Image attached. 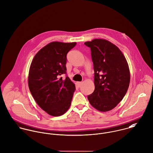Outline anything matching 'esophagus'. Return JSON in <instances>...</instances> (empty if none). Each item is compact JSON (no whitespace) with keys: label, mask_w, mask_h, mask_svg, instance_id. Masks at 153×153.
Masks as SVG:
<instances>
[{"label":"esophagus","mask_w":153,"mask_h":153,"mask_svg":"<svg viewBox=\"0 0 153 153\" xmlns=\"http://www.w3.org/2000/svg\"><path fill=\"white\" fill-rule=\"evenodd\" d=\"M82 82H77V85L79 87H80V86L82 85Z\"/></svg>","instance_id":"obj_1"}]
</instances>
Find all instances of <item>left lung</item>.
Returning a JSON list of instances; mask_svg holds the SVG:
<instances>
[{
    "label": "left lung",
    "instance_id": "1",
    "mask_svg": "<svg viewBox=\"0 0 153 153\" xmlns=\"http://www.w3.org/2000/svg\"><path fill=\"white\" fill-rule=\"evenodd\" d=\"M85 44L91 49L94 71V91L88 96L90 104L100 112L113 109L129 88L130 71L120 48L105 39H94Z\"/></svg>",
    "mask_w": 153,
    "mask_h": 153
}]
</instances>
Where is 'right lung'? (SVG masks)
I'll use <instances>...</instances> for the list:
<instances>
[{
    "instance_id": "1",
    "label": "right lung",
    "mask_w": 153,
    "mask_h": 153,
    "mask_svg": "<svg viewBox=\"0 0 153 153\" xmlns=\"http://www.w3.org/2000/svg\"><path fill=\"white\" fill-rule=\"evenodd\" d=\"M76 42L53 41L42 48L31 62L28 74L30 91L39 106L48 114L59 117L69 109L76 90L66 73L67 54Z\"/></svg>"
}]
</instances>
